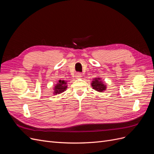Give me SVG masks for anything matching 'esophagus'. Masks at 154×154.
I'll return each instance as SVG.
<instances>
[{
  "label": "esophagus",
  "instance_id": "34e87169",
  "mask_svg": "<svg viewBox=\"0 0 154 154\" xmlns=\"http://www.w3.org/2000/svg\"><path fill=\"white\" fill-rule=\"evenodd\" d=\"M75 76L76 78H80V77H82V74L80 72H76Z\"/></svg>",
  "mask_w": 154,
  "mask_h": 154
}]
</instances>
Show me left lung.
Segmentation results:
<instances>
[{
    "mask_svg": "<svg viewBox=\"0 0 154 154\" xmlns=\"http://www.w3.org/2000/svg\"><path fill=\"white\" fill-rule=\"evenodd\" d=\"M100 80V78H98L96 79L94 81H92V87L94 89H95V91H99L101 92L106 89V86Z\"/></svg>",
    "mask_w": 154,
    "mask_h": 154,
    "instance_id": "obj_1",
    "label": "left lung"
}]
</instances>
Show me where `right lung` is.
I'll return each mask as SVG.
<instances>
[{"label":"right lung","mask_w":154,"mask_h":154,"mask_svg":"<svg viewBox=\"0 0 154 154\" xmlns=\"http://www.w3.org/2000/svg\"><path fill=\"white\" fill-rule=\"evenodd\" d=\"M66 88H67L66 82L64 81L60 80L59 83H57V85L55 86L54 92L56 94H60V93H62L66 90Z\"/></svg>","instance_id":"obj_1"}]
</instances>
